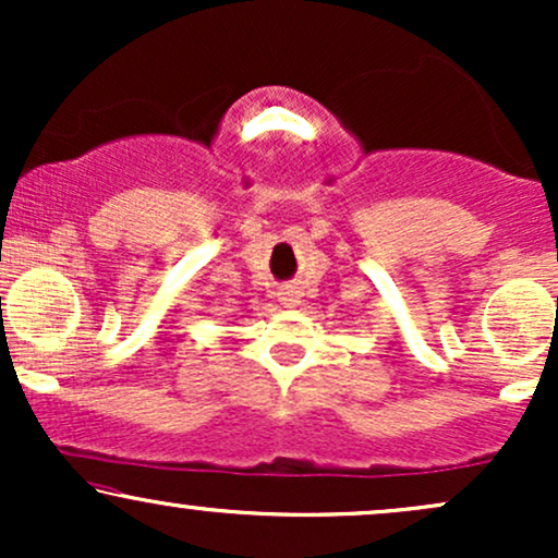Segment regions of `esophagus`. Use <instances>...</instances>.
<instances>
[{"instance_id": "obj_1", "label": "esophagus", "mask_w": 558, "mask_h": 558, "mask_svg": "<svg viewBox=\"0 0 558 558\" xmlns=\"http://www.w3.org/2000/svg\"><path fill=\"white\" fill-rule=\"evenodd\" d=\"M280 296H283V301H293V291H283Z\"/></svg>"}]
</instances>
